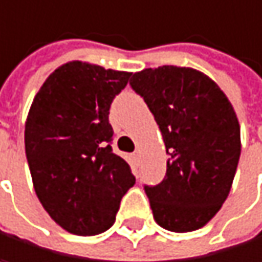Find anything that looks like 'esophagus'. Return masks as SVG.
I'll use <instances>...</instances> for the list:
<instances>
[{"mask_svg": "<svg viewBox=\"0 0 262 262\" xmlns=\"http://www.w3.org/2000/svg\"><path fill=\"white\" fill-rule=\"evenodd\" d=\"M134 157H136V159H139V151H136V152H134Z\"/></svg>", "mask_w": 262, "mask_h": 262, "instance_id": "esophagus-1", "label": "esophagus"}]
</instances>
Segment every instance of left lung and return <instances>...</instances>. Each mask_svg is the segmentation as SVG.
I'll return each instance as SVG.
<instances>
[{"mask_svg": "<svg viewBox=\"0 0 262 262\" xmlns=\"http://www.w3.org/2000/svg\"><path fill=\"white\" fill-rule=\"evenodd\" d=\"M160 128L168 162L157 186H145L154 220L171 232L206 226L230 192L241 154L236 113L209 76L191 67L163 66L134 73Z\"/></svg>", "mask_w": 262, "mask_h": 262, "instance_id": "left-lung-1", "label": "left lung"}]
</instances>
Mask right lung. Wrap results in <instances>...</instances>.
Returning <instances> with one entry per match:
<instances>
[{
    "instance_id": "1",
    "label": "right lung",
    "mask_w": 262,
    "mask_h": 262,
    "mask_svg": "<svg viewBox=\"0 0 262 262\" xmlns=\"http://www.w3.org/2000/svg\"><path fill=\"white\" fill-rule=\"evenodd\" d=\"M131 73L71 61L36 93L26 120V156L42 207L67 232L108 230L120 200L134 186L129 165L113 152L108 122Z\"/></svg>"
}]
</instances>
